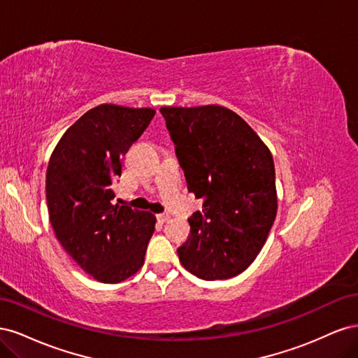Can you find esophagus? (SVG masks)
Here are the masks:
<instances>
[{"label":"esophagus","instance_id":"esophagus-1","mask_svg":"<svg viewBox=\"0 0 358 358\" xmlns=\"http://www.w3.org/2000/svg\"><path fill=\"white\" fill-rule=\"evenodd\" d=\"M157 220L159 221V222H167L169 220H170V215H167V213H159V215H157Z\"/></svg>","mask_w":358,"mask_h":358}]
</instances>
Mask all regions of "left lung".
Masks as SVG:
<instances>
[{"mask_svg": "<svg viewBox=\"0 0 358 358\" xmlns=\"http://www.w3.org/2000/svg\"><path fill=\"white\" fill-rule=\"evenodd\" d=\"M188 191L204 199L188 220L179 262L200 279L237 276L252 264L275 222L278 196L268 148L224 106L161 107Z\"/></svg>", "mask_w": 358, "mask_h": 358, "instance_id": "left-lung-1", "label": "left lung"}]
</instances>
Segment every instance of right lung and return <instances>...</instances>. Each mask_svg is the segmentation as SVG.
Instances as JSON below:
<instances>
[{
	"label": "right lung",
	"mask_w": 358,
	"mask_h": 358,
	"mask_svg": "<svg viewBox=\"0 0 358 358\" xmlns=\"http://www.w3.org/2000/svg\"><path fill=\"white\" fill-rule=\"evenodd\" d=\"M154 115L149 107L96 106L64 133L49 159L53 231L80 268L104 284L122 282L143 266L155 230V215L112 203L122 158Z\"/></svg>",
	"instance_id": "1"
}]
</instances>
